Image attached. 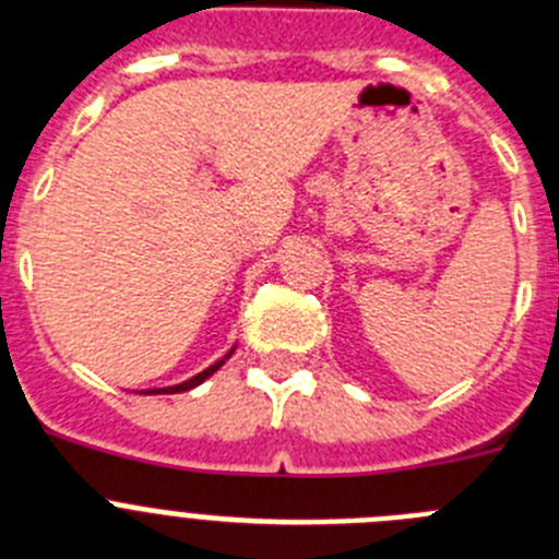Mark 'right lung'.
<instances>
[{"mask_svg":"<svg viewBox=\"0 0 559 559\" xmlns=\"http://www.w3.org/2000/svg\"><path fill=\"white\" fill-rule=\"evenodd\" d=\"M231 353H235V347H231L229 353L224 355V358H221V360H215V364H212V367H206L204 372H199V374H195V378L185 380V383H176V386H165V389H147V392H140V394H179V392H187V389H195V386H201V383H204V380L210 378V374H215V372H218L221 367H224L226 360L231 358Z\"/></svg>","mask_w":559,"mask_h":559,"instance_id":"obj_1","label":"right lung"}]
</instances>
